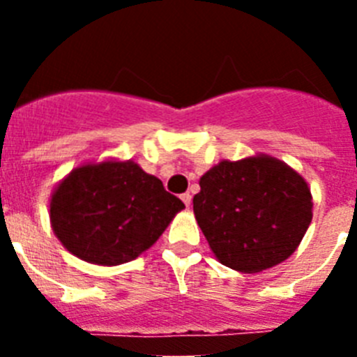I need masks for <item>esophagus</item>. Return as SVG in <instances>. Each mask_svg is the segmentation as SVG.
I'll use <instances>...</instances> for the list:
<instances>
[{
	"label": "esophagus",
	"instance_id": "1",
	"mask_svg": "<svg viewBox=\"0 0 357 357\" xmlns=\"http://www.w3.org/2000/svg\"><path fill=\"white\" fill-rule=\"evenodd\" d=\"M182 202H184V204H185V207H189V206H191V200H193V197H191V195H189V193H184V195H182Z\"/></svg>",
	"mask_w": 357,
	"mask_h": 357
}]
</instances>
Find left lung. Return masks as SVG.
Here are the masks:
<instances>
[{"label": "left lung", "mask_w": 357, "mask_h": 357, "mask_svg": "<svg viewBox=\"0 0 357 357\" xmlns=\"http://www.w3.org/2000/svg\"><path fill=\"white\" fill-rule=\"evenodd\" d=\"M313 202L296 172L273 157L223 160L200 178L193 211L225 266L263 272L288 259L304 238Z\"/></svg>", "instance_id": "8db88e82"}]
</instances>
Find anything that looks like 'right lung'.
<instances>
[{"instance_id": "add662e5", "label": "right lung", "mask_w": 357, "mask_h": 357, "mask_svg": "<svg viewBox=\"0 0 357 357\" xmlns=\"http://www.w3.org/2000/svg\"><path fill=\"white\" fill-rule=\"evenodd\" d=\"M181 198L132 160L85 164L59 184L50 204L56 238L80 259L103 266L134 261L178 211Z\"/></svg>"}]
</instances>
